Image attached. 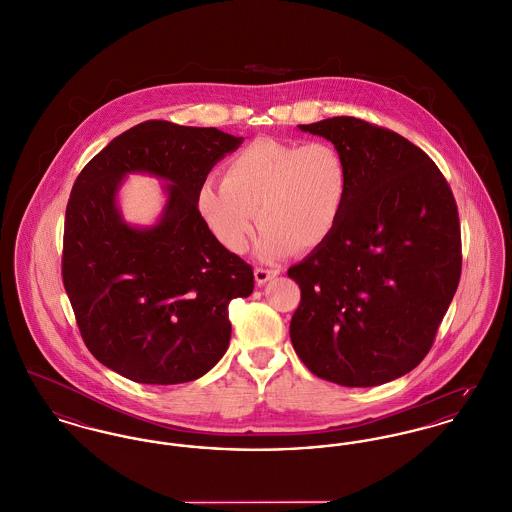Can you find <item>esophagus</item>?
<instances>
[{
  "instance_id": "34e87169",
  "label": "esophagus",
  "mask_w": 512,
  "mask_h": 512,
  "mask_svg": "<svg viewBox=\"0 0 512 512\" xmlns=\"http://www.w3.org/2000/svg\"><path fill=\"white\" fill-rule=\"evenodd\" d=\"M276 274H280V269H263V267H257V269H255V282L261 286V284L269 282Z\"/></svg>"
}]
</instances>
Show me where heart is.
<instances>
[{"label":"heart","mask_w":512,"mask_h":512,"mask_svg":"<svg viewBox=\"0 0 512 512\" xmlns=\"http://www.w3.org/2000/svg\"><path fill=\"white\" fill-rule=\"evenodd\" d=\"M348 183L346 160L331 143L257 139L224 164V183H199L195 205L212 236L234 253L247 249L257 212V255L271 261L331 238Z\"/></svg>","instance_id":"b5f03b06"}]
</instances>
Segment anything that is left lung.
Wrapping results in <instances>:
<instances>
[{
    "label": "left lung",
    "mask_w": 512,
    "mask_h": 512,
    "mask_svg": "<svg viewBox=\"0 0 512 512\" xmlns=\"http://www.w3.org/2000/svg\"><path fill=\"white\" fill-rule=\"evenodd\" d=\"M298 127L342 152L350 183L331 238L288 269L301 290L290 321L294 350L336 385L389 383L427 356L458 288L451 187L391 129L350 116Z\"/></svg>",
    "instance_id": "8db88e82"
}]
</instances>
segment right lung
I'll use <instances>...</instances> for the list:
<instances>
[{
    "label": "right lung",
    "mask_w": 512,
    "mask_h": 512,
    "mask_svg": "<svg viewBox=\"0 0 512 512\" xmlns=\"http://www.w3.org/2000/svg\"><path fill=\"white\" fill-rule=\"evenodd\" d=\"M243 137L149 120L81 170L65 209L61 276L92 356L145 385L203 377L224 356L228 303L253 292V269L216 240L195 205L212 166ZM169 183L161 220L129 227L117 209L127 173Z\"/></svg>",
    "instance_id": "1"
}]
</instances>
